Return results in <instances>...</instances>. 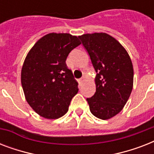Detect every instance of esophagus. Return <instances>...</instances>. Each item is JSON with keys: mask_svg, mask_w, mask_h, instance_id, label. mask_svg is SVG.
Returning a JSON list of instances; mask_svg holds the SVG:
<instances>
[{"mask_svg": "<svg viewBox=\"0 0 154 154\" xmlns=\"http://www.w3.org/2000/svg\"><path fill=\"white\" fill-rule=\"evenodd\" d=\"M84 81H85V77H82V78H80V79L78 80V83H79L80 85H82V84L83 83V82H84Z\"/></svg>", "mask_w": 154, "mask_h": 154, "instance_id": "esophagus-1", "label": "esophagus"}]
</instances>
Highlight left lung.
<instances>
[{
	"label": "left lung",
	"mask_w": 154,
	"mask_h": 154,
	"mask_svg": "<svg viewBox=\"0 0 154 154\" xmlns=\"http://www.w3.org/2000/svg\"><path fill=\"white\" fill-rule=\"evenodd\" d=\"M89 53L97 75L96 92L87 98L92 114L109 119L122 110L134 84V68L125 48L105 32L79 36Z\"/></svg>",
	"instance_id": "obj_1"
}]
</instances>
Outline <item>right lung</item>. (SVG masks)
<instances>
[{
	"label": "right lung",
	"mask_w": 154,
	"mask_h": 154,
	"mask_svg": "<svg viewBox=\"0 0 154 154\" xmlns=\"http://www.w3.org/2000/svg\"><path fill=\"white\" fill-rule=\"evenodd\" d=\"M79 45L76 36L52 32L38 40L26 56L21 85L27 102L40 116L57 119L68 112L78 83L65 60Z\"/></svg>",
	"instance_id": "add662e5"
}]
</instances>
